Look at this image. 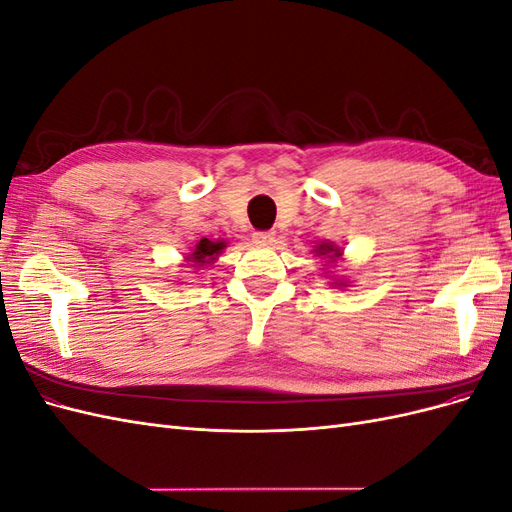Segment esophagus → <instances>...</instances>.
<instances>
[{
  "instance_id": "34e87169",
  "label": "esophagus",
  "mask_w": 512,
  "mask_h": 512,
  "mask_svg": "<svg viewBox=\"0 0 512 512\" xmlns=\"http://www.w3.org/2000/svg\"><path fill=\"white\" fill-rule=\"evenodd\" d=\"M254 243H258V245H273L275 243V232L273 230L254 232Z\"/></svg>"
}]
</instances>
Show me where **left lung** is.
Segmentation results:
<instances>
[{"instance_id":"1","label":"left lung","mask_w":512,"mask_h":512,"mask_svg":"<svg viewBox=\"0 0 512 512\" xmlns=\"http://www.w3.org/2000/svg\"><path fill=\"white\" fill-rule=\"evenodd\" d=\"M314 254L324 260V277L329 275L333 288H348L350 286V282L346 280L344 275H337V273L331 271L333 267H337V262L344 260V250H342V247L335 245L333 241H322V243L314 245Z\"/></svg>"}]
</instances>
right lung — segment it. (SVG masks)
Here are the masks:
<instances>
[{
	"label": "right lung",
	"instance_id": "1",
	"mask_svg": "<svg viewBox=\"0 0 512 512\" xmlns=\"http://www.w3.org/2000/svg\"><path fill=\"white\" fill-rule=\"evenodd\" d=\"M226 245H228L226 239L211 241V239L203 237L192 247L190 254L185 256V267H192V269H207V267H211L213 262L218 260V256L226 250Z\"/></svg>",
	"mask_w": 512,
	"mask_h": 512
}]
</instances>
